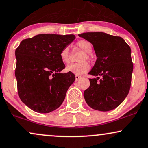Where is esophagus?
I'll use <instances>...</instances> for the list:
<instances>
[{"instance_id":"34e87169","label":"esophagus","mask_w":148,"mask_h":148,"mask_svg":"<svg viewBox=\"0 0 148 148\" xmlns=\"http://www.w3.org/2000/svg\"><path fill=\"white\" fill-rule=\"evenodd\" d=\"M75 78H76V80H79L80 78H81V76H78V75H76L75 76Z\"/></svg>"}]
</instances>
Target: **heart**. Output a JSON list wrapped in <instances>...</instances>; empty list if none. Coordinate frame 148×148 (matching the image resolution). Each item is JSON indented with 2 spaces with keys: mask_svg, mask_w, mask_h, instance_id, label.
I'll use <instances>...</instances> for the list:
<instances>
[{
  "mask_svg": "<svg viewBox=\"0 0 148 148\" xmlns=\"http://www.w3.org/2000/svg\"><path fill=\"white\" fill-rule=\"evenodd\" d=\"M76 46L85 53L80 59V61H82V62L69 65L66 67V70L69 72H72L73 74H76V75H82L84 73L87 72L90 69V66L88 63L84 62V61L86 59L87 60L89 59V55L88 53H90L91 52L92 47L91 43L86 40H79L76 43ZM60 56L63 63L68 64L70 62V49L68 47H64L61 51Z\"/></svg>",
  "mask_w": 148,
  "mask_h": 148,
  "instance_id": "heart-1",
  "label": "heart"
}]
</instances>
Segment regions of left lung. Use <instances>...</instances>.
I'll return each mask as SVG.
<instances>
[{
  "label": "left lung",
  "mask_w": 148,
  "mask_h": 148,
  "mask_svg": "<svg viewBox=\"0 0 148 148\" xmlns=\"http://www.w3.org/2000/svg\"><path fill=\"white\" fill-rule=\"evenodd\" d=\"M78 36L93 45L97 57L88 72L97 77L89 78V87L84 92L86 103L99 111L115 109L125 100L131 87L133 70L131 48L121 37L101 32Z\"/></svg>",
  "instance_id": "1"
}]
</instances>
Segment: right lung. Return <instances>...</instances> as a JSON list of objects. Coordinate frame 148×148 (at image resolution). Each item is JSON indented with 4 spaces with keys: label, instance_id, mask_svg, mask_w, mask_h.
I'll return each instance as SVG.
<instances>
[{
    "label": "right lung",
    "instance_id": "1",
    "mask_svg": "<svg viewBox=\"0 0 148 148\" xmlns=\"http://www.w3.org/2000/svg\"><path fill=\"white\" fill-rule=\"evenodd\" d=\"M75 36L41 34L21 41L15 50V77L19 98L38 113L58 109L75 80L72 72H60L65 65L60 52Z\"/></svg>",
    "mask_w": 148,
    "mask_h": 148
}]
</instances>
